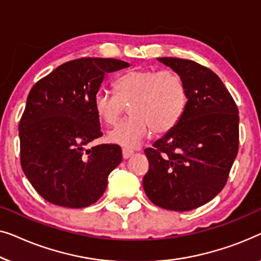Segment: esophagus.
Wrapping results in <instances>:
<instances>
[{
	"instance_id": "esophagus-1",
	"label": "esophagus",
	"mask_w": 261,
	"mask_h": 261,
	"mask_svg": "<svg viewBox=\"0 0 261 261\" xmlns=\"http://www.w3.org/2000/svg\"><path fill=\"white\" fill-rule=\"evenodd\" d=\"M134 150L129 149V148H123L122 149V153H123V157L124 159H129L132 155H134Z\"/></svg>"
}]
</instances>
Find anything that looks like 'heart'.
<instances>
[{
  "label": "heart",
  "instance_id": "1",
  "mask_svg": "<svg viewBox=\"0 0 261 261\" xmlns=\"http://www.w3.org/2000/svg\"><path fill=\"white\" fill-rule=\"evenodd\" d=\"M115 91L98 90L93 105L106 125H115L127 106L131 116L108 134L109 142L126 148L141 144L151 131H170L188 101L182 76L171 69H131L116 80Z\"/></svg>",
  "mask_w": 261,
  "mask_h": 261
}]
</instances>
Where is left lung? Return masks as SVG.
<instances>
[{
    "label": "left lung",
    "instance_id": "left-lung-1",
    "mask_svg": "<svg viewBox=\"0 0 261 261\" xmlns=\"http://www.w3.org/2000/svg\"><path fill=\"white\" fill-rule=\"evenodd\" d=\"M157 60L187 87L186 111L170 131L144 150L143 188L153 204L175 212L201 207L225 187L239 149V111L221 79L195 61Z\"/></svg>",
    "mask_w": 261,
    "mask_h": 261
}]
</instances>
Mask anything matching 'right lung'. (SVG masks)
<instances>
[{
	"label": "right lung",
	"instance_id": "right-lung-1",
	"mask_svg": "<svg viewBox=\"0 0 261 261\" xmlns=\"http://www.w3.org/2000/svg\"><path fill=\"white\" fill-rule=\"evenodd\" d=\"M129 66L117 59H75L32 87L19 124L21 167L46 201L84 208L104 194L123 157L117 144L85 149L102 136L93 99L106 73Z\"/></svg>",
	"mask_w": 261,
	"mask_h": 261
}]
</instances>
